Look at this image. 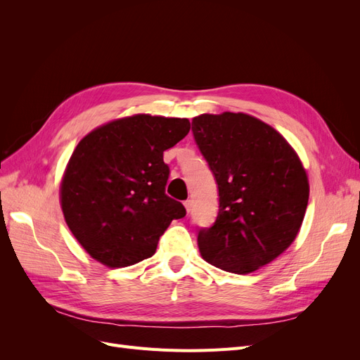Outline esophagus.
<instances>
[{
	"mask_svg": "<svg viewBox=\"0 0 360 360\" xmlns=\"http://www.w3.org/2000/svg\"><path fill=\"white\" fill-rule=\"evenodd\" d=\"M184 207H186V212L191 213V210H192V200L184 201Z\"/></svg>",
	"mask_w": 360,
	"mask_h": 360,
	"instance_id": "esophagus-1",
	"label": "esophagus"
}]
</instances>
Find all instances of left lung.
Here are the masks:
<instances>
[{
  "instance_id": "8db88e82",
  "label": "left lung",
  "mask_w": 360,
  "mask_h": 360,
  "mask_svg": "<svg viewBox=\"0 0 360 360\" xmlns=\"http://www.w3.org/2000/svg\"><path fill=\"white\" fill-rule=\"evenodd\" d=\"M192 134L219 191L214 224L198 231L200 252L225 271H255L296 238L309 198L307 172L284 136L248 114L198 115Z\"/></svg>"
}]
</instances>
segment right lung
Segmentation results:
<instances>
[{"label": "right lung", "mask_w": 360, "mask_h": 360, "mask_svg": "<svg viewBox=\"0 0 360 360\" xmlns=\"http://www.w3.org/2000/svg\"><path fill=\"white\" fill-rule=\"evenodd\" d=\"M189 129L188 118L138 114L94 129L76 146L61 181V209L99 263L126 267L151 257L171 221L186 214L165 193L163 151Z\"/></svg>", "instance_id": "1"}]
</instances>
